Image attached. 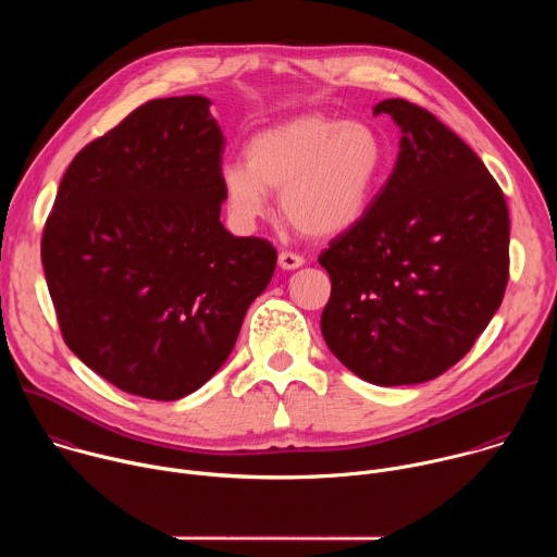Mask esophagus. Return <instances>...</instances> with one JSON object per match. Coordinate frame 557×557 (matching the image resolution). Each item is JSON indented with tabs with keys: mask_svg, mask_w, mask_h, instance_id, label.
Masks as SVG:
<instances>
[{
	"mask_svg": "<svg viewBox=\"0 0 557 557\" xmlns=\"http://www.w3.org/2000/svg\"><path fill=\"white\" fill-rule=\"evenodd\" d=\"M277 260H280V267L288 269V271L290 269H299L304 264V258L299 253H293V251H282Z\"/></svg>",
	"mask_w": 557,
	"mask_h": 557,
	"instance_id": "1",
	"label": "esophagus"
}]
</instances>
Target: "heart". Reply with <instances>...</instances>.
Returning <instances> with one entry per match:
<instances>
[{
    "label": "heart",
    "mask_w": 557,
    "mask_h": 557,
    "mask_svg": "<svg viewBox=\"0 0 557 557\" xmlns=\"http://www.w3.org/2000/svg\"><path fill=\"white\" fill-rule=\"evenodd\" d=\"M385 165L381 134L363 121L304 114L258 132L247 163L222 168L231 213L251 224L280 191L284 220L310 237H331L361 220Z\"/></svg>",
    "instance_id": "heart-1"
}]
</instances>
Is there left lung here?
<instances>
[{"mask_svg":"<svg viewBox=\"0 0 557 557\" xmlns=\"http://www.w3.org/2000/svg\"><path fill=\"white\" fill-rule=\"evenodd\" d=\"M404 129L394 172L320 253L333 288L331 352L374 385H412L458 363L509 280V209L475 151L425 108L387 99Z\"/></svg>","mask_w":557,"mask_h":557,"instance_id":"8db88e82","label":"left lung"}]
</instances>
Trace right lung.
I'll list each match as a JSON object with an SVG mask.
<instances>
[{
  "instance_id": "1",
  "label": "right lung",
  "mask_w": 557,
  "mask_h": 557,
  "mask_svg": "<svg viewBox=\"0 0 557 557\" xmlns=\"http://www.w3.org/2000/svg\"><path fill=\"white\" fill-rule=\"evenodd\" d=\"M205 97L153 99L61 178L41 262L65 346L123 392L176 401L231 355L277 251L220 222L224 138Z\"/></svg>"
}]
</instances>
